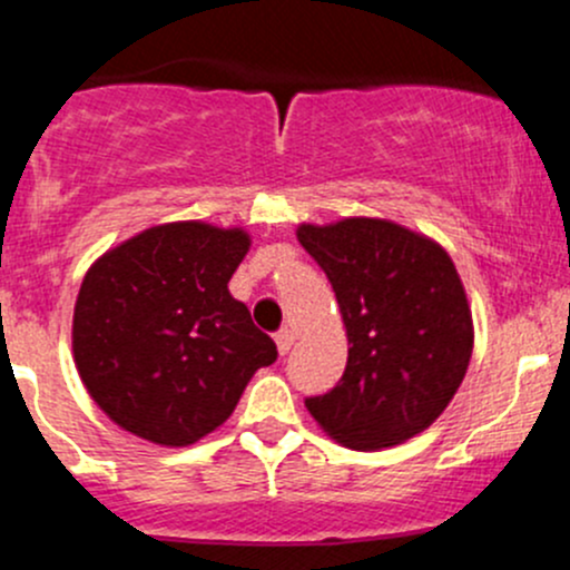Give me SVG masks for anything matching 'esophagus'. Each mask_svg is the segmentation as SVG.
<instances>
[{
    "label": "esophagus",
    "instance_id": "esophagus-1",
    "mask_svg": "<svg viewBox=\"0 0 570 570\" xmlns=\"http://www.w3.org/2000/svg\"><path fill=\"white\" fill-rule=\"evenodd\" d=\"M274 341H277V352L279 354H287V352H291L293 341H296V335H293L291 330H279L277 335H274Z\"/></svg>",
    "mask_w": 570,
    "mask_h": 570
}]
</instances>
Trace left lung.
Returning a JSON list of instances; mask_svg holds the SVG:
<instances>
[{
	"instance_id": "left-lung-1",
	"label": "left lung",
	"mask_w": 570,
	"mask_h": 570,
	"mask_svg": "<svg viewBox=\"0 0 570 570\" xmlns=\"http://www.w3.org/2000/svg\"><path fill=\"white\" fill-rule=\"evenodd\" d=\"M296 238L332 283L348 337L346 371L304 399L309 415L357 452L410 441L452 402L474 348L452 257L385 218L302 224Z\"/></svg>"
}]
</instances>
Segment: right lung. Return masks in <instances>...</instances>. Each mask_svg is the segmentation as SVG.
Masks as SVG:
<instances>
[{
    "instance_id": "add662e5",
    "label": "right lung",
    "mask_w": 570,
    "mask_h": 570,
    "mask_svg": "<svg viewBox=\"0 0 570 570\" xmlns=\"http://www.w3.org/2000/svg\"><path fill=\"white\" fill-rule=\"evenodd\" d=\"M249 252L244 229L160 224L101 255L75 307V363L121 430L190 446L233 415L246 382L277 360L227 283Z\"/></svg>"
}]
</instances>
